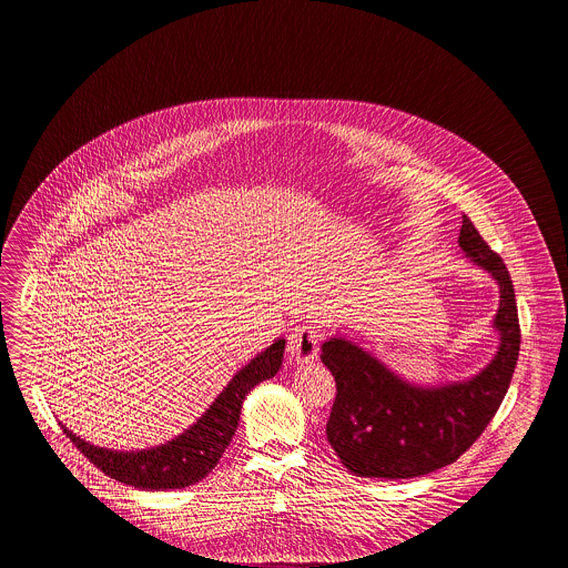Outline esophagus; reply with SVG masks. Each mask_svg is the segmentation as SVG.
Returning a JSON list of instances; mask_svg holds the SVG:
<instances>
[{"instance_id":"obj_1","label":"esophagus","mask_w":568,"mask_h":568,"mask_svg":"<svg viewBox=\"0 0 568 568\" xmlns=\"http://www.w3.org/2000/svg\"><path fill=\"white\" fill-rule=\"evenodd\" d=\"M321 327L303 325L288 335V355L295 363H310L318 357Z\"/></svg>"}]
</instances>
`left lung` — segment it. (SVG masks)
I'll return each instance as SVG.
<instances>
[{
    "instance_id": "8db88e82",
    "label": "left lung",
    "mask_w": 568,
    "mask_h": 568,
    "mask_svg": "<svg viewBox=\"0 0 568 568\" xmlns=\"http://www.w3.org/2000/svg\"><path fill=\"white\" fill-rule=\"evenodd\" d=\"M459 247L500 288L494 318L500 346L473 378L420 387L348 337L333 335L323 344L321 358L337 387L328 445L357 477L413 478L445 468L475 445L507 395L521 342L513 282L503 258L466 215Z\"/></svg>"
}]
</instances>
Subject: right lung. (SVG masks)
<instances>
[{
	"mask_svg": "<svg viewBox=\"0 0 568 568\" xmlns=\"http://www.w3.org/2000/svg\"><path fill=\"white\" fill-rule=\"evenodd\" d=\"M286 339H275L270 348L252 358L233 376V381L215 397L207 413L178 438L143 450H113L93 447L61 425L95 468L106 477L115 478L139 489H181L194 485L217 466L222 453L229 448L240 423L241 404L245 395L263 381L273 378L284 358Z\"/></svg>",
	"mask_w": 568,
	"mask_h": 568,
	"instance_id": "add662e5",
	"label": "right lung"
}]
</instances>
